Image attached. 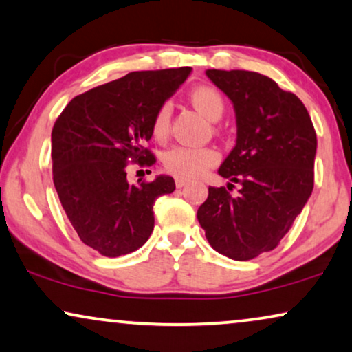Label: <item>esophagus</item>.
I'll use <instances>...</instances> for the list:
<instances>
[{
  "label": "esophagus",
  "mask_w": 352,
  "mask_h": 352,
  "mask_svg": "<svg viewBox=\"0 0 352 352\" xmlns=\"http://www.w3.org/2000/svg\"><path fill=\"white\" fill-rule=\"evenodd\" d=\"M175 185H177V188H184V186L186 185V180L177 179V180H175Z\"/></svg>",
  "instance_id": "34e87169"
}]
</instances>
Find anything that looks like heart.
Wrapping results in <instances>:
<instances>
[{
	"instance_id": "obj_1",
	"label": "heart",
	"mask_w": 352,
	"mask_h": 352,
	"mask_svg": "<svg viewBox=\"0 0 352 352\" xmlns=\"http://www.w3.org/2000/svg\"><path fill=\"white\" fill-rule=\"evenodd\" d=\"M188 100L209 120H217L223 114V98L212 87L201 85L190 91ZM170 130V107L162 104L153 117L151 132L157 142H164ZM219 153L214 148L175 146L164 153L162 167L170 175L182 180L198 179L219 162Z\"/></svg>"
}]
</instances>
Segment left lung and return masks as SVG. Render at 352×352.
<instances>
[{
    "label": "left lung",
    "mask_w": 352,
    "mask_h": 352,
    "mask_svg": "<svg viewBox=\"0 0 352 352\" xmlns=\"http://www.w3.org/2000/svg\"><path fill=\"white\" fill-rule=\"evenodd\" d=\"M236 112V144L219 173L239 195L209 186L198 220L209 245L235 261L278 246L314 188L317 137L302 101L250 70H206Z\"/></svg>",
    "instance_id": "left-lung-1"
}]
</instances>
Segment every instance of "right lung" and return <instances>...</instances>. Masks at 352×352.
Wrapping results in <instances>:
<instances>
[{"label": "right lung", "instance_id": "1", "mask_svg": "<svg viewBox=\"0 0 352 352\" xmlns=\"http://www.w3.org/2000/svg\"><path fill=\"white\" fill-rule=\"evenodd\" d=\"M190 74L191 67L130 72L75 96L56 120L54 188L80 240L102 256L142 248L154 228V201L175 190L162 175L130 185L127 168L156 162L144 146L153 117Z\"/></svg>", "mask_w": 352, "mask_h": 352}]
</instances>
